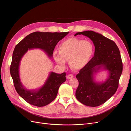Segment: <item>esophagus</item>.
<instances>
[{"label": "esophagus", "mask_w": 131, "mask_h": 131, "mask_svg": "<svg viewBox=\"0 0 131 131\" xmlns=\"http://www.w3.org/2000/svg\"><path fill=\"white\" fill-rule=\"evenodd\" d=\"M73 75H72V74H69L67 76V79H68V80H70V79H72V78H73Z\"/></svg>", "instance_id": "obj_1"}]
</instances>
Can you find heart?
<instances>
[{
	"label": "heart",
	"mask_w": 131,
	"mask_h": 131,
	"mask_svg": "<svg viewBox=\"0 0 131 131\" xmlns=\"http://www.w3.org/2000/svg\"><path fill=\"white\" fill-rule=\"evenodd\" d=\"M94 48L89 41L71 38L62 42L58 46V52L54 51L55 61L61 67L66 66V61L72 69L79 70L85 67L92 57Z\"/></svg>",
	"instance_id": "1"
}]
</instances>
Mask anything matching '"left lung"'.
<instances>
[{
	"mask_svg": "<svg viewBox=\"0 0 131 131\" xmlns=\"http://www.w3.org/2000/svg\"><path fill=\"white\" fill-rule=\"evenodd\" d=\"M79 34L92 41L95 51L93 57L77 75L79 84L75 96L84 105L99 106L111 98L117 90L123 71L120 51L113 41L100 33L86 31L78 32L74 36ZM101 69L108 71V78L104 82H96L94 74Z\"/></svg>",
	"mask_w": 131,
	"mask_h": 131,
	"instance_id": "left-lung-1",
	"label": "left lung"
}]
</instances>
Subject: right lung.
<instances>
[{
    "label": "right lung",
    "mask_w": 131,
    "mask_h": 131,
    "mask_svg": "<svg viewBox=\"0 0 131 131\" xmlns=\"http://www.w3.org/2000/svg\"><path fill=\"white\" fill-rule=\"evenodd\" d=\"M69 33L66 32H33L15 46L13 53L10 72L18 94L29 104L37 107L49 104L56 98L60 85L66 81V73L50 72L45 84L37 90H29L22 84L19 78L20 62L30 49H42L50 59L57 43Z\"/></svg>",
    "instance_id": "add662e5"
}]
</instances>
